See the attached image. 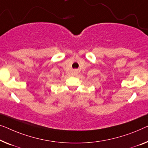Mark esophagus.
Segmentation results:
<instances>
[{
  "label": "esophagus",
  "instance_id": "34e87169",
  "mask_svg": "<svg viewBox=\"0 0 148 148\" xmlns=\"http://www.w3.org/2000/svg\"><path fill=\"white\" fill-rule=\"evenodd\" d=\"M74 73H75V74H76L77 73H78V72H77V70H74Z\"/></svg>",
  "mask_w": 148,
  "mask_h": 148
}]
</instances>
